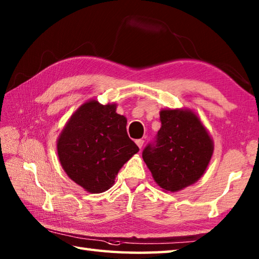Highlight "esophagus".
Masks as SVG:
<instances>
[{
	"label": "esophagus",
	"mask_w": 259,
	"mask_h": 259,
	"mask_svg": "<svg viewBox=\"0 0 259 259\" xmlns=\"http://www.w3.org/2000/svg\"><path fill=\"white\" fill-rule=\"evenodd\" d=\"M144 140H142V139H138V140H136V144H137V146H138L139 148H140V149H141V148H142V146H144Z\"/></svg>",
	"instance_id": "1"
}]
</instances>
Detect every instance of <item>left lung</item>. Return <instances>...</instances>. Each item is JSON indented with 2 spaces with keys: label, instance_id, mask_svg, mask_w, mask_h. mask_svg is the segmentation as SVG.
Segmentation results:
<instances>
[{
  "label": "left lung",
  "instance_id": "left-lung-1",
  "mask_svg": "<svg viewBox=\"0 0 259 259\" xmlns=\"http://www.w3.org/2000/svg\"><path fill=\"white\" fill-rule=\"evenodd\" d=\"M156 145H148L142 158L163 191L183 190L201 178L213 152V141L199 117L190 109H162Z\"/></svg>",
  "mask_w": 259,
  "mask_h": 259
}]
</instances>
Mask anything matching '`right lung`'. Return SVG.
I'll list each match as a JSON object with an SVG mask.
<instances>
[{
    "mask_svg": "<svg viewBox=\"0 0 259 259\" xmlns=\"http://www.w3.org/2000/svg\"><path fill=\"white\" fill-rule=\"evenodd\" d=\"M60 163L76 185L91 194L111 188L123 164L139 151L126 134L117 103L84 102L71 115L57 141Z\"/></svg>",
    "mask_w": 259,
    "mask_h": 259,
    "instance_id": "obj_1",
    "label": "right lung"
}]
</instances>
